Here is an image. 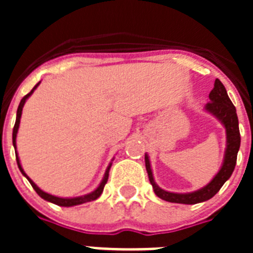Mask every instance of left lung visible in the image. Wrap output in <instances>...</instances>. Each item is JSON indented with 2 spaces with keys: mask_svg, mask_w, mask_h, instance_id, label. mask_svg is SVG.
<instances>
[{
  "mask_svg": "<svg viewBox=\"0 0 253 253\" xmlns=\"http://www.w3.org/2000/svg\"><path fill=\"white\" fill-rule=\"evenodd\" d=\"M209 99L210 101L208 102L205 109L223 123L225 131H227V149H225L224 162H223L222 169H219L215 177L210 181L207 186L198 190V191L189 194L169 193V191L160 189L157 184L154 182L151 163H149L148 156L146 154V169L147 172H148L149 181H151L152 186H153L156 195L162 199V200H166V202L169 203H178V204H198V203L209 200L218 193L220 187L224 185L225 181L231 177L232 172L234 171L237 162V153H238V149H240L241 146L238 116H237L236 113V107L232 104L231 99L228 97L224 84L219 81L218 78L214 82V88L210 91Z\"/></svg>",
  "mask_w": 253,
  "mask_h": 253,
  "instance_id": "8db88e82",
  "label": "left lung"
}]
</instances>
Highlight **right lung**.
<instances>
[{"instance_id":"add662e5","label":"right lung","mask_w":253,"mask_h":253,"mask_svg":"<svg viewBox=\"0 0 253 253\" xmlns=\"http://www.w3.org/2000/svg\"><path fill=\"white\" fill-rule=\"evenodd\" d=\"M40 84V82H39ZM39 84H35V87L33 88V90L30 91V92L28 93V95H25L24 97L21 99V101H20V105L19 107H17V114H16V122H15V126H13V131H12V144L13 147H15V149H16V134H17V129H19V124H20V118H21V113H22V107H24V104H25V101L28 100L29 96L31 95V93L34 92V90L37 88L38 86H39ZM17 154V153H16ZM16 161H17V166H19L20 171H21V173L24 176H25L26 178L29 180V182L31 184V186H33V189L35 190L38 193V195L42 196V198L44 199V200H46V202H50L53 203V204L55 205H59V207H73V205H80V204H84V203H87V202H92V200H96V199L99 198L100 195L102 194V191H104V187H105V184L107 182V178H109V171H110V167H111V163L109 165V167H107L106 172H105V176H104V180L101 181V184H100V186L97 187V189L95 190V191H92L91 194H87V195L84 196H80V198H73V199H63V198H57V196H53L50 195V194H46L44 193L43 190H40L39 187L37 186V185L33 182V181L30 180V178L26 176V173L24 172V169H22L21 165H20V160L19 157L16 156Z\"/></svg>"}]
</instances>
